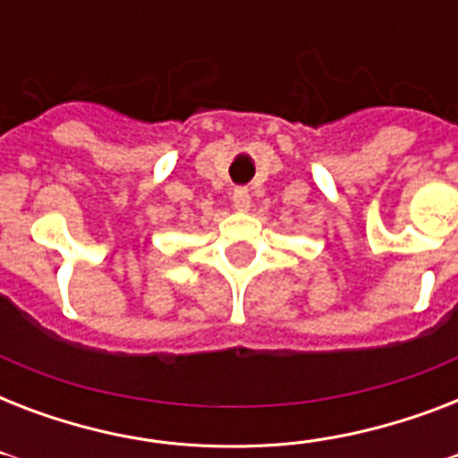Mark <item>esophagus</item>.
<instances>
[{"label": "esophagus", "mask_w": 458, "mask_h": 458, "mask_svg": "<svg viewBox=\"0 0 458 458\" xmlns=\"http://www.w3.org/2000/svg\"><path fill=\"white\" fill-rule=\"evenodd\" d=\"M233 204H235V208H240V211H247L251 204V194L247 187H235V192H233Z\"/></svg>", "instance_id": "34e87169"}]
</instances>
